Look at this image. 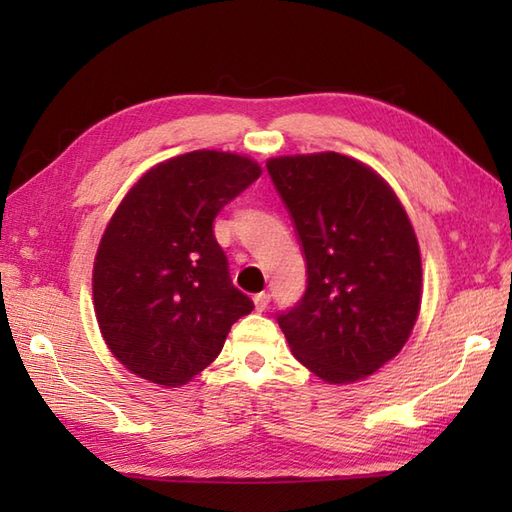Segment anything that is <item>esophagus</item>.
<instances>
[{
	"label": "esophagus",
	"instance_id": "obj_1",
	"mask_svg": "<svg viewBox=\"0 0 512 512\" xmlns=\"http://www.w3.org/2000/svg\"><path fill=\"white\" fill-rule=\"evenodd\" d=\"M253 301H255V310L264 312L268 308V303H270V295H268V292H259V295H255Z\"/></svg>",
	"mask_w": 512,
	"mask_h": 512
}]
</instances>
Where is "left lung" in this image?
<instances>
[{
	"label": "left lung",
	"instance_id": "8db88e82",
	"mask_svg": "<svg viewBox=\"0 0 512 512\" xmlns=\"http://www.w3.org/2000/svg\"><path fill=\"white\" fill-rule=\"evenodd\" d=\"M266 169L308 268L297 306L277 314L292 354L325 383L372 376L420 310V248L405 209L376 171L336 151L270 158Z\"/></svg>",
	"mask_w": 512,
	"mask_h": 512
}]
</instances>
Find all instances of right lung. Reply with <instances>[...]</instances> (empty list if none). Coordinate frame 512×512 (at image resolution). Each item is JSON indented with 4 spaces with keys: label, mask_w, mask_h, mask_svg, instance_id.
I'll return each mask as SVG.
<instances>
[{
    "label": "right lung",
    "mask_w": 512,
    "mask_h": 512,
    "mask_svg": "<svg viewBox=\"0 0 512 512\" xmlns=\"http://www.w3.org/2000/svg\"><path fill=\"white\" fill-rule=\"evenodd\" d=\"M262 169L246 156L200 149L140 178L107 224L94 259V310L129 372L178 387L222 352L253 310L228 275L213 220Z\"/></svg>",
    "instance_id": "right-lung-1"
}]
</instances>
